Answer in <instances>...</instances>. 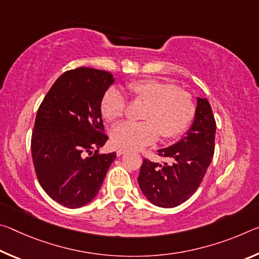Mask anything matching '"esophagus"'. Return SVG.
Listing matches in <instances>:
<instances>
[{"mask_svg": "<svg viewBox=\"0 0 259 259\" xmlns=\"http://www.w3.org/2000/svg\"><path fill=\"white\" fill-rule=\"evenodd\" d=\"M126 152V150H125V148H119V150H117L116 151V154L117 155H119V156H121L122 154H123V153H125Z\"/></svg>", "mask_w": 259, "mask_h": 259, "instance_id": "1", "label": "esophagus"}]
</instances>
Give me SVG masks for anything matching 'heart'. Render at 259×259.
Here are the masks:
<instances>
[{
	"mask_svg": "<svg viewBox=\"0 0 259 259\" xmlns=\"http://www.w3.org/2000/svg\"><path fill=\"white\" fill-rule=\"evenodd\" d=\"M130 97L145 104L142 122H122L111 134L116 146L142 148L154 143L159 137L172 138L191 124L195 115V103L186 90L177 89L171 83L157 78H142L125 85ZM126 102L116 88H109L100 102V112L109 122L124 115Z\"/></svg>",
	"mask_w": 259,
	"mask_h": 259,
	"instance_id": "obj_1",
	"label": "heart"
}]
</instances>
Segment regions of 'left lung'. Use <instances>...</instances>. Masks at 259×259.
<instances>
[{
  "instance_id": "obj_1",
  "label": "left lung",
  "mask_w": 259,
  "mask_h": 259,
  "mask_svg": "<svg viewBox=\"0 0 259 259\" xmlns=\"http://www.w3.org/2000/svg\"><path fill=\"white\" fill-rule=\"evenodd\" d=\"M194 120L185 137L157 151L170 163L159 164L145 159L140 166L139 187L151 203L174 208L194 194L213 157L216 121L205 98L196 97Z\"/></svg>"
}]
</instances>
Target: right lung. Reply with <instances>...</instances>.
Returning a JSON list of instances; mask_svg holds the SVG:
<instances>
[{"label":"right lung","instance_id":"1","mask_svg":"<svg viewBox=\"0 0 259 259\" xmlns=\"http://www.w3.org/2000/svg\"><path fill=\"white\" fill-rule=\"evenodd\" d=\"M114 81L106 71L71 69L57 78L37 109L30 144L35 172L47 194L64 207L91 202L116 157L115 152L98 153L108 139L100 102Z\"/></svg>","mask_w":259,"mask_h":259}]
</instances>
